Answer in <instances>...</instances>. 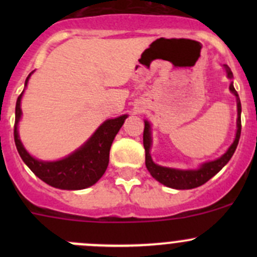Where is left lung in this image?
Here are the masks:
<instances>
[{"label":"left lung","mask_w":257,"mask_h":257,"mask_svg":"<svg viewBox=\"0 0 257 257\" xmlns=\"http://www.w3.org/2000/svg\"><path fill=\"white\" fill-rule=\"evenodd\" d=\"M227 72V77L232 78V73L227 66H225ZM230 90L236 95L237 98V132L236 137H235L234 143L231 147L227 149V152L222 155L219 159L214 160V162H208L200 167L198 170H179L172 169V168H165L157 165L152 160L150 157V144H152V138H150V125L147 120H145L144 133H143V144L145 149V165H147L148 172L150 173L155 180L159 183L164 184L165 186H169L173 189H179V190H184V189H194L198 186L203 185L206 181L210 180L214 175H216L225 165L229 163L231 157L234 155L235 150H236L237 144H239L240 134H241V103L239 99V94L235 90L232 83L230 84Z\"/></svg>","instance_id":"left-lung-1"}]
</instances>
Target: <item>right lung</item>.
<instances>
[{
  "label": "right lung",
  "mask_w": 257,
  "mask_h": 257,
  "mask_svg": "<svg viewBox=\"0 0 257 257\" xmlns=\"http://www.w3.org/2000/svg\"><path fill=\"white\" fill-rule=\"evenodd\" d=\"M30 76L26 79V84ZM22 93L17 98L16 102L14 137L18 154L26 163V165L32 170L36 177L40 178L46 184L53 188L63 189V190H80L97 183L107 170L108 163H109V150L114 137L116 136L128 115L108 119L97 129V132L93 134V137L87 143L69 157L57 160V162H41L31 157L26 152L18 138L17 124L22 114V110H21Z\"/></svg>",
  "instance_id": "add662e5"
}]
</instances>
